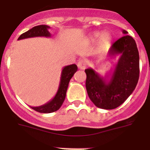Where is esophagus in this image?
Wrapping results in <instances>:
<instances>
[{"label": "esophagus", "mask_w": 150, "mask_h": 150, "mask_svg": "<svg viewBox=\"0 0 150 150\" xmlns=\"http://www.w3.org/2000/svg\"><path fill=\"white\" fill-rule=\"evenodd\" d=\"M87 62L86 61L85 59H81L80 60L79 62H78V67L79 69H84L86 67V66H87Z\"/></svg>", "instance_id": "obj_1"}]
</instances>
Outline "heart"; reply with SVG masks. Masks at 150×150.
<instances>
[{
  "label": "heart",
  "instance_id": "1",
  "mask_svg": "<svg viewBox=\"0 0 150 150\" xmlns=\"http://www.w3.org/2000/svg\"><path fill=\"white\" fill-rule=\"evenodd\" d=\"M99 36H100V33H95L93 37H94V38H97ZM112 40L113 37L112 36V35H110V33H104L101 36L100 41H99V47H100L101 49H103V48H106L107 46H109L112 43Z\"/></svg>",
  "mask_w": 150,
  "mask_h": 150
}]
</instances>
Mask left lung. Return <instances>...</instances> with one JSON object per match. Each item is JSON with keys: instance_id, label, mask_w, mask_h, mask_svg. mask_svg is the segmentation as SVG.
Instances as JSON below:
<instances>
[{"instance_id": "8db88e82", "label": "left lung", "mask_w": 150, "mask_h": 150, "mask_svg": "<svg viewBox=\"0 0 150 150\" xmlns=\"http://www.w3.org/2000/svg\"><path fill=\"white\" fill-rule=\"evenodd\" d=\"M123 37L109 50L110 57L120 55L110 77L100 76L92 68L85 69L88 95L95 105L104 110L117 108L132 93L139 77V55L135 40L122 30Z\"/></svg>"}]
</instances>
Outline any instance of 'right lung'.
Listing matches in <instances>:
<instances>
[{
    "instance_id": "add662e5",
    "label": "right lung",
    "mask_w": 150,
    "mask_h": 150,
    "mask_svg": "<svg viewBox=\"0 0 150 150\" xmlns=\"http://www.w3.org/2000/svg\"><path fill=\"white\" fill-rule=\"evenodd\" d=\"M49 28L50 27L48 25L35 26L21 35L18 40L34 37H51V35L48 31ZM77 70H78V67L76 64H70L64 67L62 71L59 86L55 96L51 101L39 107H31V108L40 113H51L57 111L62 105L65 99L69 81Z\"/></svg>"
}]
</instances>
